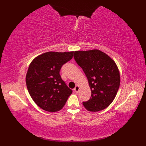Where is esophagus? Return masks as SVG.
I'll use <instances>...</instances> for the list:
<instances>
[{
    "label": "esophagus",
    "instance_id": "34e87169",
    "mask_svg": "<svg viewBox=\"0 0 146 146\" xmlns=\"http://www.w3.org/2000/svg\"><path fill=\"white\" fill-rule=\"evenodd\" d=\"M74 90H75V92L76 93H78L79 92V90H80V86L78 85H76L75 86V88H74Z\"/></svg>",
    "mask_w": 146,
    "mask_h": 146
}]
</instances>
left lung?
Returning a JSON list of instances; mask_svg holds the SVG:
<instances>
[{"label": "left lung", "instance_id": "obj_1", "mask_svg": "<svg viewBox=\"0 0 146 146\" xmlns=\"http://www.w3.org/2000/svg\"><path fill=\"white\" fill-rule=\"evenodd\" d=\"M74 58L84 71L92 92L89 100L83 102V106L90 111L106 108L120 86V73L115 61L98 49L75 51Z\"/></svg>", "mask_w": 146, "mask_h": 146}]
</instances>
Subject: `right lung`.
<instances>
[{"label":"right lung","instance_id":"1","mask_svg":"<svg viewBox=\"0 0 146 146\" xmlns=\"http://www.w3.org/2000/svg\"><path fill=\"white\" fill-rule=\"evenodd\" d=\"M73 51L44 52L31 63L26 82L29 95L42 109L55 112L63 108L72 90L61 79L60 71L71 60Z\"/></svg>","mask_w":146,"mask_h":146}]
</instances>
